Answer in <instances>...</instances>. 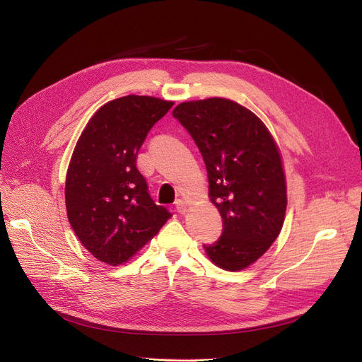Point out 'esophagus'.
<instances>
[{
	"label": "esophagus",
	"mask_w": 362,
	"mask_h": 362,
	"mask_svg": "<svg viewBox=\"0 0 362 362\" xmlns=\"http://www.w3.org/2000/svg\"><path fill=\"white\" fill-rule=\"evenodd\" d=\"M175 206H176V212L180 215H185L187 212V203L183 199H177Z\"/></svg>",
	"instance_id": "esophagus-1"
}]
</instances>
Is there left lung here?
Returning <instances> with one entry per match:
<instances>
[{"instance_id": "1", "label": "left lung", "mask_w": 362, "mask_h": 362, "mask_svg": "<svg viewBox=\"0 0 362 362\" xmlns=\"http://www.w3.org/2000/svg\"><path fill=\"white\" fill-rule=\"evenodd\" d=\"M173 117L202 153L209 197L223 222L222 236L203 245L206 255L222 269H245L271 247L285 221L279 150L259 117L228 98L180 103Z\"/></svg>"}]
</instances>
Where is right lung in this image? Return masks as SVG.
<instances>
[{"label": "right lung", "instance_id": "add662e5", "mask_svg": "<svg viewBox=\"0 0 362 362\" xmlns=\"http://www.w3.org/2000/svg\"><path fill=\"white\" fill-rule=\"evenodd\" d=\"M173 101L126 95L106 103L83 130L66 177V208L83 246L98 261L127 262L172 214L154 203L137 153Z\"/></svg>", "mask_w": 362, "mask_h": 362}]
</instances>
